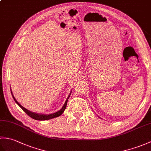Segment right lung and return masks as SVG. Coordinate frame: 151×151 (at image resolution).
<instances>
[{
	"label": "right lung",
	"mask_w": 151,
	"mask_h": 151,
	"mask_svg": "<svg viewBox=\"0 0 151 151\" xmlns=\"http://www.w3.org/2000/svg\"><path fill=\"white\" fill-rule=\"evenodd\" d=\"M11 93H12V97L13 98H14L15 102L17 103L19 106H20L22 110H23L25 113H26L28 116H30V117H32V119H36V120H38V121H45V120H49V119H52V118H54V117H59L60 115H62L63 114V112L64 111V110H65L66 108V106H67V101H68V99L70 97V94H71V91L69 93V95L67 97L66 101L65 102V104H63V107L60 109V110L59 111H58L57 112H55V113L54 114H36V113H34V112L32 111H30L29 110H28L27 109H26L25 108H24L23 106H22L19 103V102L17 101V100H16L15 98L14 97V95H13L12 93V91L11 90Z\"/></svg>",
	"instance_id": "add662e5"
}]
</instances>
